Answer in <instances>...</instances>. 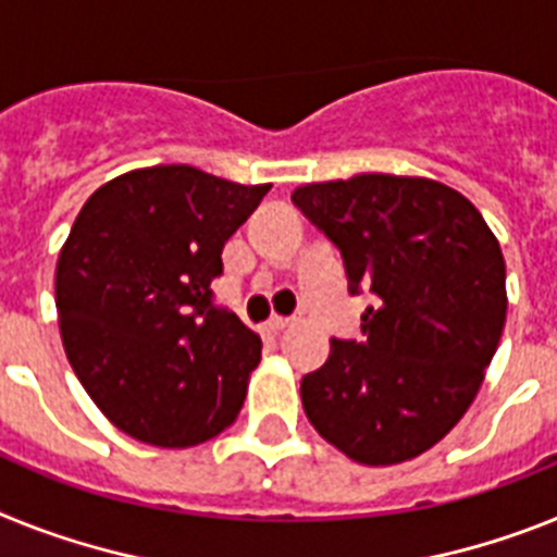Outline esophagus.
I'll list each match as a JSON object with an SVG mask.
<instances>
[{
  "instance_id": "34e87169",
  "label": "esophagus",
  "mask_w": 557,
  "mask_h": 557,
  "mask_svg": "<svg viewBox=\"0 0 557 557\" xmlns=\"http://www.w3.org/2000/svg\"><path fill=\"white\" fill-rule=\"evenodd\" d=\"M288 325H292V320H286V317H269V320H265V331H269V334H280V331H286Z\"/></svg>"
}]
</instances>
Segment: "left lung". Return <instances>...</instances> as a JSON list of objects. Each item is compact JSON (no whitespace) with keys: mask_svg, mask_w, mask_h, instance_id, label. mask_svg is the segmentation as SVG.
Listing matches in <instances>:
<instances>
[{"mask_svg":"<svg viewBox=\"0 0 557 557\" xmlns=\"http://www.w3.org/2000/svg\"><path fill=\"white\" fill-rule=\"evenodd\" d=\"M292 200L339 249L350 292L376 294L362 339H331L325 366L302 376L308 422L359 465L416 459L459 424L498 348L502 246L461 191L430 177L362 172Z\"/></svg>","mask_w":557,"mask_h":557,"instance_id":"left-lung-1","label":"left lung"}]
</instances>
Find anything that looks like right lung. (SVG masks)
I'll list each match as a JSON object with an SVG mask.
<instances>
[{
	"mask_svg": "<svg viewBox=\"0 0 557 557\" xmlns=\"http://www.w3.org/2000/svg\"><path fill=\"white\" fill-rule=\"evenodd\" d=\"M271 184L186 163L92 191L55 263L64 354L98 410L156 447H195L235 422L260 336L212 306L226 240Z\"/></svg>",
	"mask_w": 557,
	"mask_h": 557,
	"instance_id": "right-lung-1",
	"label": "right lung"
}]
</instances>
